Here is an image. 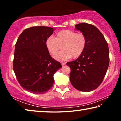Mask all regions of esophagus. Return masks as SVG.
<instances>
[{
    "mask_svg": "<svg viewBox=\"0 0 121 121\" xmlns=\"http://www.w3.org/2000/svg\"><path fill=\"white\" fill-rule=\"evenodd\" d=\"M65 65V62H61V65Z\"/></svg>",
    "mask_w": 121,
    "mask_h": 121,
    "instance_id": "obj_1",
    "label": "esophagus"
}]
</instances>
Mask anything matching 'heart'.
Wrapping results in <instances>:
<instances>
[{"mask_svg":"<svg viewBox=\"0 0 121 121\" xmlns=\"http://www.w3.org/2000/svg\"><path fill=\"white\" fill-rule=\"evenodd\" d=\"M45 45L49 52L55 54L59 50H63L54 56L58 61H65L71 57L77 58L84 51L86 45V38L82 33H77L70 30H62L55 37H50L46 40Z\"/></svg>","mask_w":121,"mask_h":121,"instance_id":"b5f03b06","label":"heart"}]
</instances>
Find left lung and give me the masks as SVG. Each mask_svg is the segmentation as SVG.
<instances>
[{
	"mask_svg": "<svg viewBox=\"0 0 121 121\" xmlns=\"http://www.w3.org/2000/svg\"><path fill=\"white\" fill-rule=\"evenodd\" d=\"M75 29L86 38V45L76 60L67 63L71 72L70 81L75 89L90 92L101 84L109 66V48L98 29L86 23L77 24Z\"/></svg>",
	"mask_w": 121,
	"mask_h": 121,
	"instance_id": "obj_1",
	"label": "left lung"
}]
</instances>
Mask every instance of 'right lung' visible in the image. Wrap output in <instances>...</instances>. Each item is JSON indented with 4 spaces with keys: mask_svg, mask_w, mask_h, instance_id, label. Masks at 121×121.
Returning <instances> with one entry per match:
<instances>
[{
    "mask_svg": "<svg viewBox=\"0 0 121 121\" xmlns=\"http://www.w3.org/2000/svg\"><path fill=\"white\" fill-rule=\"evenodd\" d=\"M54 30L32 26L23 30L16 42L13 70L20 84L30 92L46 93L53 85L54 74L62 67L51 56L45 45Z\"/></svg>",
    "mask_w": 121,
    "mask_h": 121,
    "instance_id": "obj_1",
    "label": "right lung"
}]
</instances>
